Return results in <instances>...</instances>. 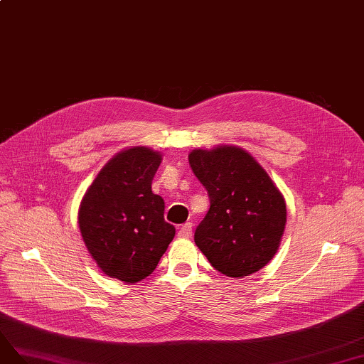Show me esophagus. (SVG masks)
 Segmentation results:
<instances>
[{
    "label": "esophagus",
    "instance_id": "obj_1",
    "mask_svg": "<svg viewBox=\"0 0 364 364\" xmlns=\"http://www.w3.org/2000/svg\"><path fill=\"white\" fill-rule=\"evenodd\" d=\"M193 235V224L187 223L179 228V236L181 237H190Z\"/></svg>",
    "mask_w": 364,
    "mask_h": 364
}]
</instances>
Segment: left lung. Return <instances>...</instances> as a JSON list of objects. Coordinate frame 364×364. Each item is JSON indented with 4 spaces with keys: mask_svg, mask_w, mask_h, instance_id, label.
<instances>
[{
    "mask_svg": "<svg viewBox=\"0 0 364 364\" xmlns=\"http://www.w3.org/2000/svg\"><path fill=\"white\" fill-rule=\"evenodd\" d=\"M190 166L210 198L194 242L225 277L261 270L279 249L287 210L270 176L242 148L193 149Z\"/></svg>",
    "mask_w": 364,
    "mask_h": 364,
    "instance_id": "obj_1",
    "label": "left lung"
}]
</instances>
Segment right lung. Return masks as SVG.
Masks as SVG:
<instances>
[{
  "label": "right lung",
  "mask_w": 364,
  "mask_h": 364,
  "mask_svg": "<svg viewBox=\"0 0 364 364\" xmlns=\"http://www.w3.org/2000/svg\"><path fill=\"white\" fill-rule=\"evenodd\" d=\"M162 156L146 146L123 149L97 174L80 203L78 227L100 270L123 282L151 274L173 241L164 199L151 183Z\"/></svg>",
  "instance_id": "right-lung-1"
}]
</instances>
